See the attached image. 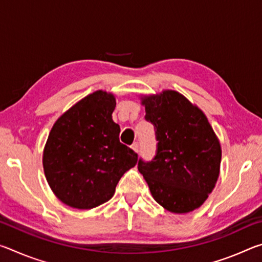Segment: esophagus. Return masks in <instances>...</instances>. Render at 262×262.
I'll return each instance as SVG.
<instances>
[{
  "mask_svg": "<svg viewBox=\"0 0 262 262\" xmlns=\"http://www.w3.org/2000/svg\"><path fill=\"white\" fill-rule=\"evenodd\" d=\"M132 149L134 150L135 152H139V143H137V142H134V143L132 144Z\"/></svg>",
  "mask_w": 262,
  "mask_h": 262,
  "instance_id": "obj_1",
  "label": "esophagus"
}]
</instances>
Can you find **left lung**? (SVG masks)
<instances>
[{"label":"left lung","instance_id":"obj_1","mask_svg":"<svg viewBox=\"0 0 262 262\" xmlns=\"http://www.w3.org/2000/svg\"><path fill=\"white\" fill-rule=\"evenodd\" d=\"M157 149L151 161L139 159L152 196L166 210L184 214L200 207L220 174L221 145L208 119L179 92L143 98Z\"/></svg>","mask_w":262,"mask_h":262}]
</instances>
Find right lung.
I'll list each match as a JSON object with an SVG mask.
<instances>
[{"mask_svg": "<svg viewBox=\"0 0 262 262\" xmlns=\"http://www.w3.org/2000/svg\"><path fill=\"white\" fill-rule=\"evenodd\" d=\"M113 95L96 91L57 119L43 150V171L60 200L77 209L108 201L137 154L119 140Z\"/></svg>", "mask_w": 262, "mask_h": 262, "instance_id": "add662e5", "label": "right lung"}]
</instances>
